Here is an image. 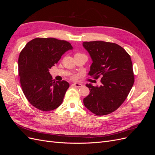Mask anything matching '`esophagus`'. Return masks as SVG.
Returning a JSON list of instances; mask_svg holds the SVG:
<instances>
[{
	"instance_id": "esophagus-1",
	"label": "esophagus",
	"mask_w": 155,
	"mask_h": 155,
	"mask_svg": "<svg viewBox=\"0 0 155 155\" xmlns=\"http://www.w3.org/2000/svg\"><path fill=\"white\" fill-rule=\"evenodd\" d=\"M73 85L74 87H76L77 88H79V87H82V84L81 83H75L73 84Z\"/></svg>"
}]
</instances>
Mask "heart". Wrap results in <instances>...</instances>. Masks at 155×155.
Masks as SVG:
<instances>
[{"instance_id": "1", "label": "heart", "mask_w": 155, "mask_h": 155, "mask_svg": "<svg viewBox=\"0 0 155 155\" xmlns=\"http://www.w3.org/2000/svg\"><path fill=\"white\" fill-rule=\"evenodd\" d=\"M79 54H80V53H77L76 55H79Z\"/></svg>"}]
</instances>
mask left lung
I'll list each match as a JSON object with an SVG mask.
<instances>
[{"instance_id":"obj_1","label":"left lung","mask_w":155,"mask_h":155,"mask_svg":"<svg viewBox=\"0 0 155 155\" xmlns=\"http://www.w3.org/2000/svg\"><path fill=\"white\" fill-rule=\"evenodd\" d=\"M83 46L92 61L88 74L101 78L100 86L86 84L90 94L83 99L84 105L96 115L109 114L123 104L133 87L130 57L116 43L96 41L84 42Z\"/></svg>"}]
</instances>
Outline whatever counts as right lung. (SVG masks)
<instances>
[{"instance_id": "obj_1", "label": "right lung", "mask_w": 155, "mask_h": 155, "mask_svg": "<svg viewBox=\"0 0 155 155\" xmlns=\"http://www.w3.org/2000/svg\"><path fill=\"white\" fill-rule=\"evenodd\" d=\"M71 44L55 38H35L28 43L18 60L23 93L30 104L43 111L52 110L62 104L69 87L66 81H54L49 69L58 63Z\"/></svg>"}]
</instances>
